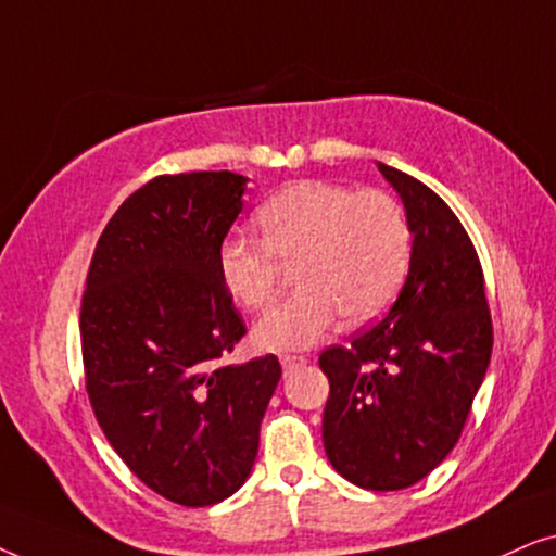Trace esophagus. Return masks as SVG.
<instances>
[{"mask_svg": "<svg viewBox=\"0 0 556 556\" xmlns=\"http://www.w3.org/2000/svg\"><path fill=\"white\" fill-rule=\"evenodd\" d=\"M308 359L301 354H283L280 356V364H283V369H291V367H299V364H306Z\"/></svg>", "mask_w": 556, "mask_h": 556, "instance_id": "1", "label": "esophagus"}]
</instances>
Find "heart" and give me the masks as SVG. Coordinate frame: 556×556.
Wrapping results in <instances>:
<instances>
[{"mask_svg": "<svg viewBox=\"0 0 556 556\" xmlns=\"http://www.w3.org/2000/svg\"><path fill=\"white\" fill-rule=\"evenodd\" d=\"M261 242L240 235L217 248L225 291L248 311H268L295 268L301 291L255 326L270 352L316 344L344 314L349 324L377 318L409 268L413 230L400 200L382 189L339 181H293L255 212Z\"/></svg>", "mask_w": 556, "mask_h": 556, "instance_id": "obj_1", "label": "heart"}]
</instances>
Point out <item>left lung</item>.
<instances>
[{"label":"left lung","instance_id":"left-lung-1","mask_svg":"<svg viewBox=\"0 0 556 556\" xmlns=\"http://www.w3.org/2000/svg\"><path fill=\"white\" fill-rule=\"evenodd\" d=\"M405 202L413 255L382 321L329 346L324 447L346 481L400 491L458 443L493 349L483 268L455 212L409 174L379 164Z\"/></svg>","mask_w":556,"mask_h":556}]
</instances>
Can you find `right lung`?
<instances>
[{
    "label": "right lung",
    "instance_id": "right-lung-1",
    "mask_svg": "<svg viewBox=\"0 0 556 556\" xmlns=\"http://www.w3.org/2000/svg\"><path fill=\"white\" fill-rule=\"evenodd\" d=\"M245 181L187 172L136 189L98 238L80 303L98 425L143 485L192 508L245 483L280 379L273 354L217 364L248 333L217 273Z\"/></svg>",
    "mask_w": 556,
    "mask_h": 556
}]
</instances>
